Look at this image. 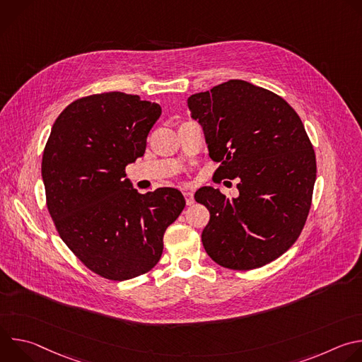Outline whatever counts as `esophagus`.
Returning a JSON list of instances; mask_svg holds the SVG:
<instances>
[{
    "mask_svg": "<svg viewBox=\"0 0 362 362\" xmlns=\"http://www.w3.org/2000/svg\"><path fill=\"white\" fill-rule=\"evenodd\" d=\"M183 194H185L186 203H187L189 206L194 203V197H193V193H192V190H189V189H185V190H183Z\"/></svg>",
    "mask_w": 362,
    "mask_h": 362,
    "instance_id": "esophagus-1",
    "label": "esophagus"
}]
</instances>
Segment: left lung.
<instances>
[{
  "label": "left lung",
  "instance_id": "obj_1",
  "mask_svg": "<svg viewBox=\"0 0 362 362\" xmlns=\"http://www.w3.org/2000/svg\"><path fill=\"white\" fill-rule=\"evenodd\" d=\"M204 134L215 176L239 179L236 197L212 186L194 193L211 212L204 250L229 269L261 268L298 239L317 179L311 141L296 112L278 94L229 80L187 98Z\"/></svg>",
  "mask_w": 362,
  "mask_h": 362
}]
</instances>
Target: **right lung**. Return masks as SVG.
I'll return each instance as SVG.
<instances>
[{
	"label": "right lung",
	"mask_w": 362,
	"mask_h": 362,
	"mask_svg": "<svg viewBox=\"0 0 362 362\" xmlns=\"http://www.w3.org/2000/svg\"><path fill=\"white\" fill-rule=\"evenodd\" d=\"M158 103L110 91L78 98L51 129L41 176L47 208L78 259L112 281L146 274L186 200L175 187L137 193L126 166L141 158Z\"/></svg>",
	"instance_id": "1"
}]
</instances>
